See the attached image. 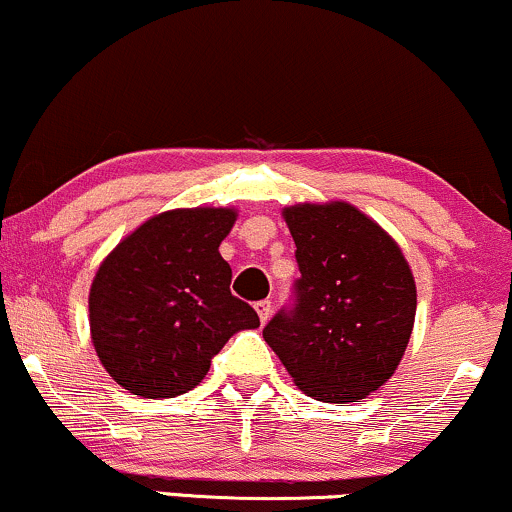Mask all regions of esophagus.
I'll use <instances>...</instances> for the list:
<instances>
[{"label": "esophagus", "mask_w": 512, "mask_h": 512, "mask_svg": "<svg viewBox=\"0 0 512 512\" xmlns=\"http://www.w3.org/2000/svg\"><path fill=\"white\" fill-rule=\"evenodd\" d=\"M256 314H258V318H261V323H268L270 314H273V302H270V299L256 302Z\"/></svg>", "instance_id": "esophagus-1"}]
</instances>
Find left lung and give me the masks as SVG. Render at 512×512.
I'll return each instance as SVG.
<instances>
[{
	"instance_id": "1",
	"label": "left lung",
	"mask_w": 512,
	"mask_h": 512,
	"mask_svg": "<svg viewBox=\"0 0 512 512\" xmlns=\"http://www.w3.org/2000/svg\"><path fill=\"white\" fill-rule=\"evenodd\" d=\"M302 278L263 338L309 398L359 402L398 369L417 287L395 239L345 201L282 210Z\"/></svg>"
}]
</instances>
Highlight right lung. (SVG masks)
I'll return each instance as SVG.
<instances>
[{"mask_svg": "<svg viewBox=\"0 0 512 512\" xmlns=\"http://www.w3.org/2000/svg\"><path fill=\"white\" fill-rule=\"evenodd\" d=\"M232 208H177L136 227L100 263L90 285V338L124 390L174 398L196 388L210 359L258 314L230 292L218 246Z\"/></svg>", "mask_w": 512, "mask_h": 512, "instance_id": "right-lung-1", "label": "right lung"}]
</instances>
